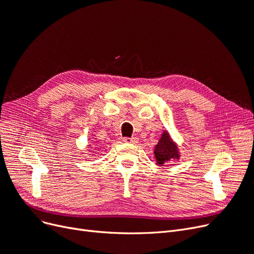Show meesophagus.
I'll use <instances>...</instances> for the list:
<instances>
[{"mask_svg": "<svg viewBox=\"0 0 254 254\" xmlns=\"http://www.w3.org/2000/svg\"><path fill=\"white\" fill-rule=\"evenodd\" d=\"M124 141H125L126 143H135V142H137V138H135V137H132V138L125 137V138H124Z\"/></svg>", "mask_w": 254, "mask_h": 254, "instance_id": "esophagus-1", "label": "esophagus"}]
</instances>
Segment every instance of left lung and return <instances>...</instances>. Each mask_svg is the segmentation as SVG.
Here are the masks:
<instances>
[{
  "instance_id": "1",
  "label": "left lung",
  "mask_w": 254,
  "mask_h": 254,
  "mask_svg": "<svg viewBox=\"0 0 254 254\" xmlns=\"http://www.w3.org/2000/svg\"><path fill=\"white\" fill-rule=\"evenodd\" d=\"M155 156L158 164H163L167 161H171V159L179 157L176 144L172 141L166 132H164L160 141L155 147Z\"/></svg>"
}]
</instances>
